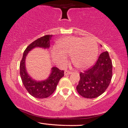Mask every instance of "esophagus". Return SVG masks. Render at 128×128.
<instances>
[{
  "label": "esophagus",
  "mask_w": 128,
  "mask_h": 128,
  "mask_svg": "<svg viewBox=\"0 0 128 128\" xmlns=\"http://www.w3.org/2000/svg\"><path fill=\"white\" fill-rule=\"evenodd\" d=\"M71 74V72L67 71V70H66V71L64 72V75H68V74Z\"/></svg>",
  "instance_id": "esophagus-1"
}]
</instances>
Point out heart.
<instances>
[{
    "instance_id": "obj_1",
    "label": "heart",
    "mask_w": 128,
    "mask_h": 128,
    "mask_svg": "<svg viewBox=\"0 0 128 128\" xmlns=\"http://www.w3.org/2000/svg\"><path fill=\"white\" fill-rule=\"evenodd\" d=\"M52 52L54 61L62 66L70 56L72 62L76 68H85L94 62L98 54V45L92 37L69 36L60 39Z\"/></svg>"
}]
</instances>
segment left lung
I'll use <instances>...</instances> for the list:
<instances>
[{
  "mask_svg": "<svg viewBox=\"0 0 128 128\" xmlns=\"http://www.w3.org/2000/svg\"><path fill=\"white\" fill-rule=\"evenodd\" d=\"M112 61L109 54L107 51L102 52L92 67L80 73L77 92L80 96L88 99L100 96L109 86L112 78Z\"/></svg>",
  "mask_w": 128,
  "mask_h": 128,
  "instance_id": "left-lung-1",
  "label": "left lung"
}]
</instances>
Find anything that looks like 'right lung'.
Returning <instances> with one entry per match:
<instances>
[{"instance_id": "right-lung-1", "label": "right lung", "mask_w": 128, "mask_h": 128, "mask_svg": "<svg viewBox=\"0 0 128 128\" xmlns=\"http://www.w3.org/2000/svg\"><path fill=\"white\" fill-rule=\"evenodd\" d=\"M52 35H46L39 38L26 48L23 53V57L20 64V74L22 82L26 90L31 96L38 99L48 98L55 92L60 79L64 76V71L57 67H53L49 77L42 80H35L30 77L26 71L25 61L28 54L32 49L36 48L49 49L50 40Z\"/></svg>"}]
</instances>
